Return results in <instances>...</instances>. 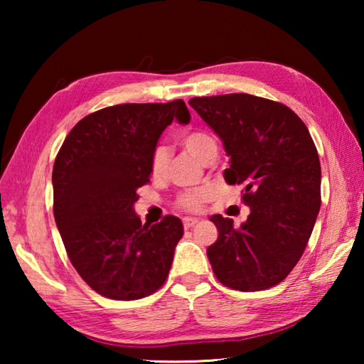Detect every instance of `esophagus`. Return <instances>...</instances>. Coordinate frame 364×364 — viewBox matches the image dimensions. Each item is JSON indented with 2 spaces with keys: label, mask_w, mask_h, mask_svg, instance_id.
Returning a JSON list of instances; mask_svg holds the SVG:
<instances>
[{
  "label": "esophagus",
  "mask_w": 364,
  "mask_h": 364,
  "mask_svg": "<svg viewBox=\"0 0 364 364\" xmlns=\"http://www.w3.org/2000/svg\"><path fill=\"white\" fill-rule=\"evenodd\" d=\"M197 223H199V220H197V218H184L183 220V225H184V228H193L194 225H197Z\"/></svg>",
  "instance_id": "1"
}]
</instances>
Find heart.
Returning a JSON list of instances; mask_svg holds the SVG:
<instances>
[{"instance_id":"obj_1","label":"heart","mask_w":364,"mask_h":364,"mask_svg":"<svg viewBox=\"0 0 364 364\" xmlns=\"http://www.w3.org/2000/svg\"><path fill=\"white\" fill-rule=\"evenodd\" d=\"M181 143L184 146V149H186L191 156H194L197 160H200V162H205V160L215 157V154H217V141H215L212 134L205 130H193L186 133L183 136ZM168 160L170 152L167 147H157V149L154 151L151 162L152 175L162 176L165 171H167ZM208 196H210V193H208L207 189L186 191V193H183L180 196V199H178V205L188 212H199L202 208V204L208 199Z\"/></svg>"}]
</instances>
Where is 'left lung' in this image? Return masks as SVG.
<instances>
[{
	"instance_id": "obj_1",
	"label": "left lung",
	"mask_w": 364,
	"mask_h": 364,
	"mask_svg": "<svg viewBox=\"0 0 364 364\" xmlns=\"http://www.w3.org/2000/svg\"><path fill=\"white\" fill-rule=\"evenodd\" d=\"M189 106L218 134L228 184H242L250 208L239 228L212 215L218 239L207 249L217 279L255 292L279 284L300 260L321 207V165L300 117L281 102L234 93L193 97Z\"/></svg>"
}]
</instances>
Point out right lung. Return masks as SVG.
Returning <instances> with one entry per match:
<instances>
[{
	"label": "right lung",
	"instance_id": "add662e5",
	"mask_svg": "<svg viewBox=\"0 0 364 364\" xmlns=\"http://www.w3.org/2000/svg\"><path fill=\"white\" fill-rule=\"evenodd\" d=\"M173 119L189 123L181 100L119 104L80 120L53 168L54 220L73 268L93 291L136 300L164 286L183 223L167 215L143 225L138 188L149 183L160 134Z\"/></svg>",
	"mask_w": 364,
	"mask_h": 364
}]
</instances>
